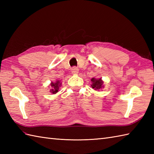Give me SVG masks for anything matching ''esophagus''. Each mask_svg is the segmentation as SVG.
Returning <instances> with one entry per match:
<instances>
[{"mask_svg": "<svg viewBox=\"0 0 154 154\" xmlns=\"http://www.w3.org/2000/svg\"><path fill=\"white\" fill-rule=\"evenodd\" d=\"M78 73H79V69L76 67H73V68H72V73L76 75Z\"/></svg>", "mask_w": 154, "mask_h": 154, "instance_id": "34e87169", "label": "esophagus"}]
</instances>
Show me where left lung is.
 Instances as JSON below:
<instances>
[{
	"label": "left lung",
	"instance_id": "left-lung-1",
	"mask_svg": "<svg viewBox=\"0 0 154 154\" xmlns=\"http://www.w3.org/2000/svg\"><path fill=\"white\" fill-rule=\"evenodd\" d=\"M91 82H92V85H91V87H92L94 91H99L104 88V82L102 80L101 78L100 79H96V78H92L91 79Z\"/></svg>",
	"mask_w": 154,
	"mask_h": 154
}]
</instances>
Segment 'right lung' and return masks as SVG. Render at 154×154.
I'll list each match as a JSON object with an SVG mask.
<instances>
[{
    "label": "right lung",
    "mask_w": 154,
    "mask_h": 154,
    "mask_svg": "<svg viewBox=\"0 0 154 154\" xmlns=\"http://www.w3.org/2000/svg\"><path fill=\"white\" fill-rule=\"evenodd\" d=\"M61 85V81H59V80H56L55 81V82H51L50 83V92L52 94H56L58 91L59 89H60V87Z\"/></svg>",
    "instance_id": "obj_1"
}]
</instances>
